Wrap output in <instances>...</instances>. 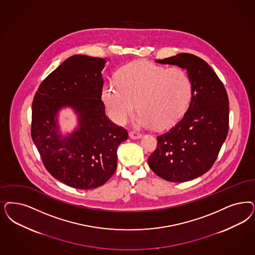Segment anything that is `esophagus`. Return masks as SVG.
<instances>
[{"label": "esophagus", "mask_w": 255, "mask_h": 255, "mask_svg": "<svg viewBox=\"0 0 255 255\" xmlns=\"http://www.w3.org/2000/svg\"><path fill=\"white\" fill-rule=\"evenodd\" d=\"M129 136L132 139H138L142 136L140 132H136V131H130L129 132Z\"/></svg>", "instance_id": "34e87169"}]
</instances>
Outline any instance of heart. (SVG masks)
Listing matches in <instances>:
<instances>
[{"label":"heart","mask_w":255,"mask_h":255,"mask_svg":"<svg viewBox=\"0 0 255 255\" xmlns=\"http://www.w3.org/2000/svg\"><path fill=\"white\" fill-rule=\"evenodd\" d=\"M117 84L106 85L102 98L111 119L119 124L126 123L138 105L141 125L167 128L181 119L191 97V82L185 70H166L149 62L124 67Z\"/></svg>","instance_id":"b5f03b06"}]
</instances>
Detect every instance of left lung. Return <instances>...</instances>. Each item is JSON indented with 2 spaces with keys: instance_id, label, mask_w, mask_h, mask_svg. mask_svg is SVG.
Returning <instances> with one entry per match:
<instances>
[{
  "instance_id": "left-lung-1",
  "label": "left lung",
  "mask_w": 255,
  "mask_h": 255,
  "mask_svg": "<svg viewBox=\"0 0 255 255\" xmlns=\"http://www.w3.org/2000/svg\"><path fill=\"white\" fill-rule=\"evenodd\" d=\"M156 62L187 70L191 100L182 120L157 136L148 163L162 179L183 183L207 172L218 158L228 134V94L210 66L194 54L179 53Z\"/></svg>"
}]
</instances>
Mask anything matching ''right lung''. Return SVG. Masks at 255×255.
<instances>
[{"label":"right lung","instance_id":"right-lung-1","mask_svg":"<svg viewBox=\"0 0 255 255\" xmlns=\"http://www.w3.org/2000/svg\"><path fill=\"white\" fill-rule=\"evenodd\" d=\"M106 59L75 54L39 85L32 104L31 136L45 168L65 185L93 189L106 183L117 168L119 145L128 138L123 126L106 115L102 101ZM71 106L80 127L69 138L57 132L56 114Z\"/></svg>","mask_w":255,"mask_h":255}]
</instances>
